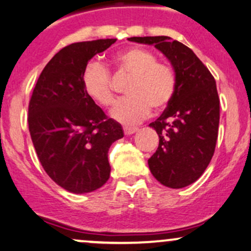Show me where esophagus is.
<instances>
[{"mask_svg":"<svg viewBox=\"0 0 251 251\" xmlns=\"http://www.w3.org/2000/svg\"><path fill=\"white\" fill-rule=\"evenodd\" d=\"M123 130H125L126 135H133L134 133H136L137 131V128H133V126H125Z\"/></svg>","mask_w":251,"mask_h":251,"instance_id":"esophagus-1","label":"esophagus"}]
</instances>
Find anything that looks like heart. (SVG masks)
Here are the masks:
<instances>
[{
  "label": "heart",
  "instance_id": "b5f03b06",
  "mask_svg": "<svg viewBox=\"0 0 251 251\" xmlns=\"http://www.w3.org/2000/svg\"><path fill=\"white\" fill-rule=\"evenodd\" d=\"M121 72L131 76L129 97L115 105L111 116L125 125H135L154 111H163L176 92V74L168 64L159 63L154 53L142 48H129L116 56ZM86 93L103 106L114 103L110 71L99 61H91L82 74Z\"/></svg>",
  "mask_w": 251,
  "mask_h": 251
}]
</instances>
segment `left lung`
<instances>
[{"mask_svg": "<svg viewBox=\"0 0 251 251\" xmlns=\"http://www.w3.org/2000/svg\"><path fill=\"white\" fill-rule=\"evenodd\" d=\"M129 40L154 45L176 74L174 99L150 125L159 135V146L148 166L165 187L184 188L200 178L214 154L220 117L215 80L193 50L170 37Z\"/></svg>", "mask_w": 251, "mask_h": 251, "instance_id": "1", "label": "left lung"}]
</instances>
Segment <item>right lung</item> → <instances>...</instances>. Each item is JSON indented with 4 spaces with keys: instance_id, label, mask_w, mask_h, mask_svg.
Instances as JSON below:
<instances>
[{
    "instance_id": "right-lung-1",
    "label": "right lung",
    "mask_w": 251,
    "mask_h": 251,
    "mask_svg": "<svg viewBox=\"0 0 251 251\" xmlns=\"http://www.w3.org/2000/svg\"><path fill=\"white\" fill-rule=\"evenodd\" d=\"M116 39L68 45L43 69L28 105V129L49 177L63 189L85 194L110 177L107 152L122 139V126L107 118L86 93L82 74L91 58Z\"/></svg>"
}]
</instances>
